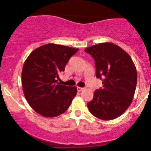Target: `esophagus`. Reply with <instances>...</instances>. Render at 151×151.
<instances>
[{
	"label": "esophagus",
	"mask_w": 151,
	"mask_h": 151,
	"mask_svg": "<svg viewBox=\"0 0 151 151\" xmlns=\"http://www.w3.org/2000/svg\"><path fill=\"white\" fill-rule=\"evenodd\" d=\"M77 91H79V92H80V91H82L83 89H84L83 88H80V87H77Z\"/></svg>",
	"instance_id": "1"
}]
</instances>
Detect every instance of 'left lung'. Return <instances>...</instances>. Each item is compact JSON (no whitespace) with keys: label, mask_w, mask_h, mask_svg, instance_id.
<instances>
[{"label":"left lung","mask_w":151,"mask_h":151,"mask_svg":"<svg viewBox=\"0 0 151 151\" xmlns=\"http://www.w3.org/2000/svg\"><path fill=\"white\" fill-rule=\"evenodd\" d=\"M95 60L96 76L103 88L95 91L88 103L92 115L104 121L115 119L133 100L137 82L136 67L130 56L113 43H100L85 50Z\"/></svg>","instance_id":"left-lung-1"}]
</instances>
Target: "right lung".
Wrapping results in <instances>:
<instances>
[{
    "mask_svg": "<svg viewBox=\"0 0 151 151\" xmlns=\"http://www.w3.org/2000/svg\"><path fill=\"white\" fill-rule=\"evenodd\" d=\"M79 49L47 44L33 50L22 71L24 95L29 105L39 115L49 118L65 112L77 95L75 86L58 83L70 58Z\"/></svg>",
    "mask_w": 151,
    "mask_h": 151,
    "instance_id": "1",
    "label": "right lung"
}]
</instances>
